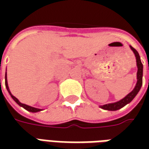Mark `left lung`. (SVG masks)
Instances as JSON below:
<instances>
[{
    "instance_id": "8db88e82",
    "label": "left lung",
    "mask_w": 149,
    "mask_h": 149,
    "mask_svg": "<svg viewBox=\"0 0 149 149\" xmlns=\"http://www.w3.org/2000/svg\"><path fill=\"white\" fill-rule=\"evenodd\" d=\"M130 49H132V51L134 53L135 57H136V66H137L136 79H137V81H136V86H135L133 90L132 91L131 93H129L126 97H124L120 100L114 102V103H110L107 104H104V105H100V108L102 109L109 110V111H116V110L120 109L121 108L125 106L126 104L130 103L132 100L134 99L135 97L137 95L139 91L141 89V86H142V82H143V80H142V78H143V65L141 63V57H140V55H139L137 51L134 48H132L131 45H130Z\"/></svg>"
}]
</instances>
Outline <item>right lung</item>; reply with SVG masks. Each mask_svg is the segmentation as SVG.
Instances as JSON below:
<instances>
[{"label":"right lung","mask_w":149,"mask_h":149,"mask_svg":"<svg viewBox=\"0 0 149 149\" xmlns=\"http://www.w3.org/2000/svg\"><path fill=\"white\" fill-rule=\"evenodd\" d=\"M1 81V80H0ZM5 87L7 88V90H8V93L10 94V96L14 100V101L18 105H20L21 107L22 108H24V109H26L27 111L30 112H40V111H41L42 109H37V108H34V107H32V106H29V105H27V104H22L21 103L19 100H18L17 98H16V97L11 93V92L9 90V88H8V81H7V72H5Z\"/></svg>","instance_id":"1"}]
</instances>
